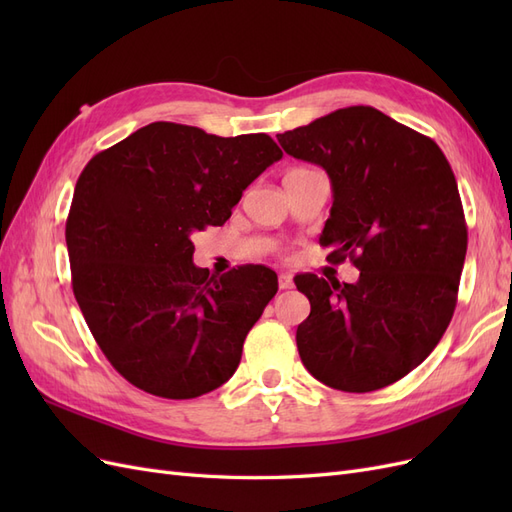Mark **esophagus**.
Returning a JSON list of instances; mask_svg holds the SVG:
<instances>
[{"label": "esophagus", "mask_w": 512, "mask_h": 512, "mask_svg": "<svg viewBox=\"0 0 512 512\" xmlns=\"http://www.w3.org/2000/svg\"><path fill=\"white\" fill-rule=\"evenodd\" d=\"M277 284H280V290H288V288H292V275L282 273L280 277H277Z\"/></svg>", "instance_id": "1"}]
</instances>
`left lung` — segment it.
Here are the masks:
<instances>
[{
	"label": "left lung",
	"instance_id": "obj_1",
	"mask_svg": "<svg viewBox=\"0 0 512 512\" xmlns=\"http://www.w3.org/2000/svg\"><path fill=\"white\" fill-rule=\"evenodd\" d=\"M288 156L322 166L333 207L320 235L354 284L294 277L312 305L297 329L309 374L346 393L404 378L438 346L457 305L468 226L453 168L429 136L371 106H348L277 134Z\"/></svg>",
	"mask_w": 512,
	"mask_h": 512
}]
</instances>
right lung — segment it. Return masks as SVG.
Instances as JSON below:
<instances>
[{"label": "right lung", "mask_w": 512, "mask_h": 512, "mask_svg": "<svg viewBox=\"0 0 512 512\" xmlns=\"http://www.w3.org/2000/svg\"><path fill=\"white\" fill-rule=\"evenodd\" d=\"M282 158L267 134L222 138L156 121L91 158L66 222L72 290L111 365L136 389L192 399L235 374L275 271L198 269L192 235L222 226Z\"/></svg>", "instance_id": "add662e5"}]
</instances>
